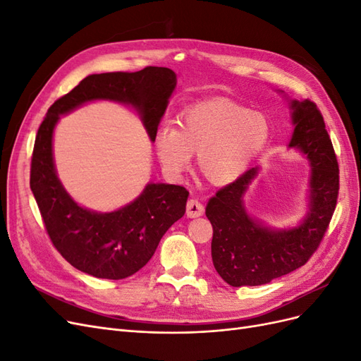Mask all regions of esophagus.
I'll use <instances>...</instances> for the list:
<instances>
[{
  "label": "esophagus",
  "mask_w": 361,
  "mask_h": 361,
  "mask_svg": "<svg viewBox=\"0 0 361 361\" xmlns=\"http://www.w3.org/2000/svg\"><path fill=\"white\" fill-rule=\"evenodd\" d=\"M203 212H204V207L199 200H195V199L188 200V203H187V216L195 218V216L203 215Z\"/></svg>",
  "instance_id": "esophagus-1"
}]
</instances>
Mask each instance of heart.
<instances>
[{"mask_svg":"<svg viewBox=\"0 0 361 361\" xmlns=\"http://www.w3.org/2000/svg\"><path fill=\"white\" fill-rule=\"evenodd\" d=\"M269 123L264 114L227 99H209L188 106L179 128L164 126L155 137V149L167 174L178 178L199 155L202 179L224 187L241 178L264 149Z\"/></svg>","mask_w":361,"mask_h":361,"instance_id":"obj_1","label":"heart"}]
</instances>
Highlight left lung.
I'll list each match as a JSON object with an SVG mask.
<instances>
[{"label":"left lung","instance_id":"left-lung-1","mask_svg":"<svg viewBox=\"0 0 361 361\" xmlns=\"http://www.w3.org/2000/svg\"><path fill=\"white\" fill-rule=\"evenodd\" d=\"M292 147L312 162L310 211L301 226L269 231L247 215L243 195L257 170L216 191L206 206L214 228L212 262L231 286H259L307 264L330 226L338 195V164L319 108L310 99L292 102Z\"/></svg>","mask_w":361,"mask_h":361}]
</instances>
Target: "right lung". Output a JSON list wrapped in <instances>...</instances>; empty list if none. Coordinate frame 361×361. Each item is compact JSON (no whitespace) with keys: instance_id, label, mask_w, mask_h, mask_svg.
<instances>
[{"instance_id":"obj_1","label":"right lung","mask_w":361,"mask_h":361,"mask_svg":"<svg viewBox=\"0 0 361 361\" xmlns=\"http://www.w3.org/2000/svg\"><path fill=\"white\" fill-rule=\"evenodd\" d=\"M169 68L93 73L54 102L39 126L31 157L30 187L52 245L72 267L97 279L120 280L143 268L169 227L185 214L188 191L179 185L149 183L130 204L110 214L76 204L60 183L52 159V130L60 114L84 102L110 99L140 111L155 141L169 97L176 87Z\"/></svg>"}]
</instances>
